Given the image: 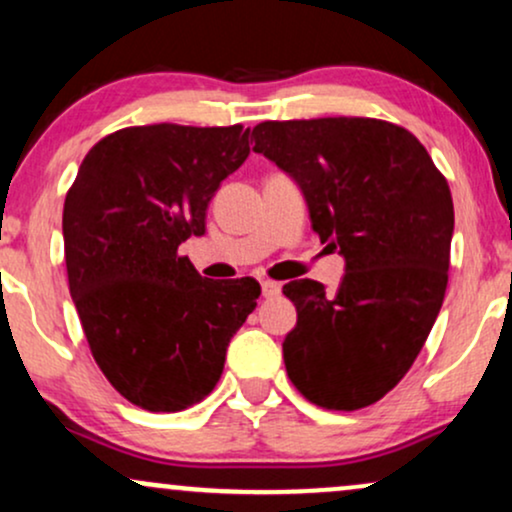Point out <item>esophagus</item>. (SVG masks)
Masks as SVG:
<instances>
[{
    "mask_svg": "<svg viewBox=\"0 0 512 512\" xmlns=\"http://www.w3.org/2000/svg\"><path fill=\"white\" fill-rule=\"evenodd\" d=\"M281 293V284H276L272 279H262V296L264 298H276Z\"/></svg>",
    "mask_w": 512,
    "mask_h": 512,
    "instance_id": "34e87169",
    "label": "esophagus"
}]
</instances>
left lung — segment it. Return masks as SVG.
<instances>
[{
  "label": "left lung",
  "instance_id": "8db88e82",
  "mask_svg": "<svg viewBox=\"0 0 512 512\" xmlns=\"http://www.w3.org/2000/svg\"><path fill=\"white\" fill-rule=\"evenodd\" d=\"M250 144L296 180L313 231L346 262L334 293L313 279L284 286L298 313L286 373L317 407H368L407 375L443 305L448 180L414 134L373 117L260 122Z\"/></svg>",
  "mask_w": 512,
  "mask_h": 512
}]
</instances>
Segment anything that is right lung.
<instances>
[{"label":"right lung","mask_w":512,"mask_h":512,"mask_svg":"<svg viewBox=\"0 0 512 512\" xmlns=\"http://www.w3.org/2000/svg\"><path fill=\"white\" fill-rule=\"evenodd\" d=\"M243 127L146 125L88 151L64 199L69 293L110 385L146 411L202 402L260 298L250 276H199L180 243L250 154Z\"/></svg>","instance_id":"obj_1"}]
</instances>
